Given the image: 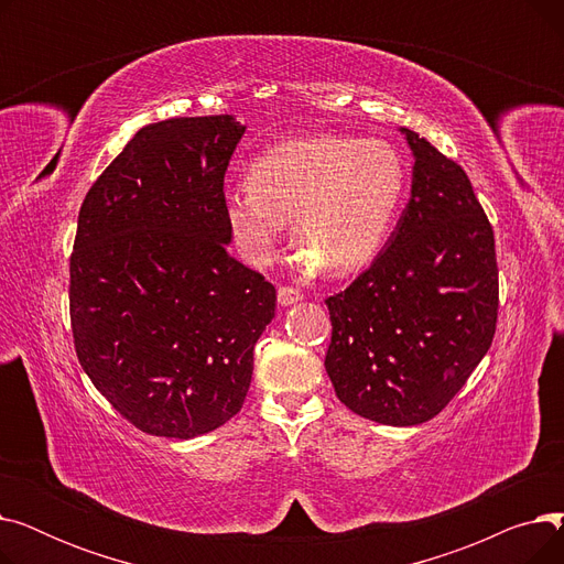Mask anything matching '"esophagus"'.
<instances>
[{"mask_svg":"<svg viewBox=\"0 0 564 564\" xmlns=\"http://www.w3.org/2000/svg\"><path fill=\"white\" fill-rule=\"evenodd\" d=\"M302 290H297V288H290V285H281L279 288V304L281 306H292V304H297V302H302Z\"/></svg>","mask_w":564,"mask_h":564,"instance_id":"obj_1","label":"esophagus"}]
</instances>
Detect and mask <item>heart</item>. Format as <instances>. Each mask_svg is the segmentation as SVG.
<instances>
[{"label": "heart", "instance_id": "1", "mask_svg": "<svg viewBox=\"0 0 564 564\" xmlns=\"http://www.w3.org/2000/svg\"><path fill=\"white\" fill-rule=\"evenodd\" d=\"M404 162L383 139L315 134L260 153L249 185L230 187L224 217L237 249L267 262L285 224L319 270L347 276L375 260L404 194Z\"/></svg>", "mask_w": 564, "mask_h": 564}]
</instances>
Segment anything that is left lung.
Instances as JSON below:
<instances>
[{
  "instance_id": "left-lung-1",
  "label": "left lung",
  "mask_w": 564,
  "mask_h": 564,
  "mask_svg": "<svg viewBox=\"0 0 564 564\" xmlns=\"http://www.w3.org/2000/svg\"><path fill=\"white\" fill-rule=\"evenodd\" d=\"M411 153V196L387 247L327 300L324 368L359 416L409 427L446 406L491 347L498 317L494 230L468 175L400 128Z\"/></svg>"
}]
</instances>
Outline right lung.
Masks as SVG:
<instances>
[{"label": "right lung", "mask_w": 564, "mask_h": 564, "mask_svg": "<svg viewBox=\"0 0 564 564\" xmlns=\"http://www.w3.org/2000/svg\"><path fill=\"white\" fill-rule=\"evenodd\" d=\"M245 130L228 113L145 126L82 203L75 351L145 434L194 438L230 421L274 317V285L226 249L224 175Z\"/></svg>", "instance_id": "right-lung-1"}]
</instances>
